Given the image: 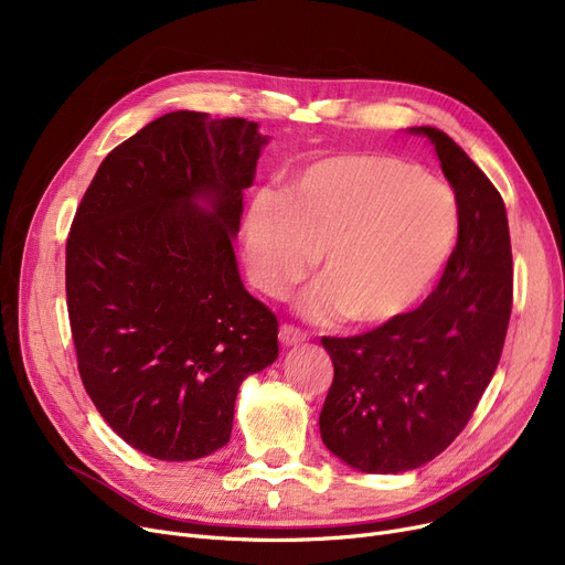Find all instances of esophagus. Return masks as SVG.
<instances>
[{"label":"esophagus","mask_w":565,"mask_h":565,"mask_svg":"<svg viewBox=\"0 0 565 565\" xmlns=\"http://www.w3.org/2000/svg\"><path fill=\"white\" fill-rule=\"evenodd\" d=\"M279 341H281V345H298V343H302V341H307V334L302 332V330H298L295 328V324H290V322H284L281 328H279Z\"/></svg>","instance_id":"obj_1"}]
</instances>
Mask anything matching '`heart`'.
<instances>
[{"label":"heart","instance_id":"obj_1","mask_svg":"<svg viewBox=\"0 0 565 565\" xmlns=\"http://www.w3.org/2000/svg\"><path fill=\"white\" fill-rule=\"evenodd\" d=\"M458 237L454 192L422 167L382 153H343L302 169L286 196L260 194L245 224L256 286L298 284L316 258L320 281L302 298L313 320L382 324L428 290Z\"/></svg>","mask_w":565,"mask_h":565}]
</instances>
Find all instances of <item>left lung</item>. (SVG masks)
I'll return each mask as SVG.
<instances>
[{"instance_id": "obj_1", "label": "left lung", "mask_w": 565, "mask_h": 565, "mask_svg": "<svg viewBox=\"0 0 565 565\" xmlns=\"http://www.w3.org/2000/svg\"><path fill=\"white\" fill-rule=\"evenodd\" d=\"M433 143L458 203V243L437 288L414 311L358 337H322L334 364L320 437L369 473L417 469L462 433L490 384L513 307V254L503 199L437 128Z\"/></svg>"}]
</instances>
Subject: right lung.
<instances>
[{
  "instance_id": "1",
  "label": "right lung",
  "mask_w": 565,
  "mask_h": 565,
  "mask_svg": "<svg viewBox=\"0 0 565 565\" xmlns=\"http://www.w3.org/2000/svg\"><path fill=\"white\" fill-rule=\"evenodd\" d=\"M256 128L164 114L103 160L73 217L79 377L111 430L158 460L222 449L241 382L279 354L277 316L245 290L233 254L265 143Z\"/></svg>"
}]
</instances>
